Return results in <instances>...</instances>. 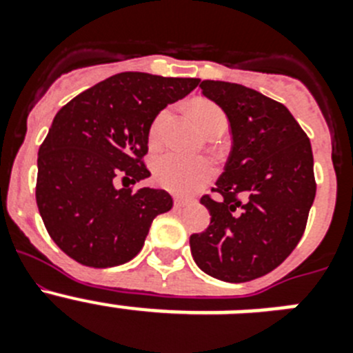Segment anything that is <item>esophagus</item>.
I'll return each instance as SVG.
<instances>
[{
  "instance_id": "34e87169",
  "label": "esophagus",
  "mask_w": 353,
  "mask_h": 353,
  "mask_svg": "<svg viewBox=\"0 0 353 353\" xmlns=\"http://www.w3.org/2000/svg\"><path fill=\"white\" fill-rule=\"evenodd\" d=\"M173 203L176 208H182V207H185V205L191 203V199H185V198H180V196H176V198L173 199Z\"/></svg>"
}]
</instances>
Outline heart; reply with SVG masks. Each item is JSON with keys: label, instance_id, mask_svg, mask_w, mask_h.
Instances as JSON below:
<instances>
[{"label": "heart", "instance_id": "b5f03b06", "mask_svg": "<svg viewBox=\"0 0 353 353\" xmlns=\"http://www.w3.org/2000/svg\"><path fill=\"white\" fill-rule=\"evenodd\" d=\"M192 118L199 125V129L207 132L214 125H226V117L219 105L207 101H198L191 105ZM171 117V109H162L154 118L150 125V143L159 145L162 141V134L166 121ZM214 176V166L207 159L185 157V155L168 152L159 155L154 161V179L162 189L174 192V194H191L198 191Z\"/></svg>", "mask_w": 353, "mask_h": 353}]
</instances>
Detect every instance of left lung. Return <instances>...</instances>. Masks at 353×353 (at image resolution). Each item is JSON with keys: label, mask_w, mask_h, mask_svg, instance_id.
Here are the masks:
<instances>
[{"label": "left lung", "mask_w": 353, "mask_h": 353, "mask_svg": "<svg viewBox=\"0 0 353 353\" xmlns=\"http://www.w3.org/2000/svg\"><path fill=\"white\" fill-rule=\"evenodd\" d=\"M201 93L226 113L232 152L201 203L210 226L191 235L196 265L208 276L245 283L292 254L316 194L310 138L288 109L260 92L201 81Z\"/></svg>", "instance_id": "1"}]
</instances>
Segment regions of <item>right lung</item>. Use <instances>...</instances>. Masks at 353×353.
Listing matches in <instances>:
<instances>
[{
	"label": "right lung",
	"mask_w": 353,
	"mask_h": 353,
	"mask_svg": "<svg viewBox=\"0 0 353 353\" xmlns=\"http://www.w3.org/2000/svg\"><path fill=\"white\" fill-rule=\"evenodd\" d=\"M194 77L121 72L74 97L56 113L39 150L37 205L54 244L95 269L127 263L141 251L152 221L171 210L162 189L132 191L145 166L154 118L192 92ZM120 176L124 187L112 182Z\"/></svg>",
	"instance_id": "right-lung-1"
}]
</instances>
